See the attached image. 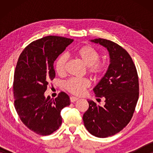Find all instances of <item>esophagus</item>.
<instances>
[{"mask_svg": "<svg viewBox=\"0 0 153 153\" xmlns=\"http://www.w3.org/2000/svg\"><path fill=\"white\" fill-rule=\"evenodd\" d=\"M79 98L78 97H73V96H72V97H70V101L72 102H76V100H78Z\"/></svg>", "mask_w": 153, "mask_h": 153, "instance_id": "1", "label": "esophagus"}]
</instances>
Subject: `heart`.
Returning <instances> with one entry per match:
<instances>
[{"mask_svg":"<svg viewBox=\"0 0 153 153\" xmlns=\"http://www.w3.org/2000/svg\"><path fill=\"white\" fill-rule=\"evenodd\" d=\"M76 54L85 65L88 66V72L94 76H98L104 72L105 63L100 61V53L97 50L91 46H83L76 49ZM68 56L62 53L56 60L55 70L58 74H61L65 72L66 62ZM90 85V81L87 79L72 78L65 83V87L71 93L74 95H81L85 89Z\"/></svg>","mask_w":153,"mask_h":153,"instance_id":"b5f03b06","label":"heart"}]
</instances>
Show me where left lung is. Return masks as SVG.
<instances>
[{
  "label": "left lung",
  "instance_id": "obj_1",
  "mask_svg": "<svg viewBox=\"0 0 153 153\" xmlns=\"http://www.w3.org/2000/svg\"><path fill=\"white\" fill-rule=\"evenodd\" d=\"M105 47L109 65L93 88L96 97H104L105 104L88 100L89 108L83 116L87 130L92 135L106 138L122 130L130 121L139 99V78L131 56L118 44L108 39H91Z\"/></svg>",
  "mask_w": 153,
  "mask_h": 153
}]
</instances>
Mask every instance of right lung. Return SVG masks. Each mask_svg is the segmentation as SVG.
<instances>
[{"label": "right lung", "instance_id": "obj_1", "mask_svg": "<svg viewBox=\"0 0 153 153\" xmlns=\"http://www.w3.org/2000/svg\"><path fill=\"white\" fill-rule=\"evenodd\" d=\"M73 39L47 36L33 42L19 56L14 76V106L26 126L42 136L49 135L62 124L60 111L70 104L61 92L55 100L46 97L49 81L56 76L53 62Z\"/></svg>", "mask_w": 153, "mask_h": 153}]
</instances>
